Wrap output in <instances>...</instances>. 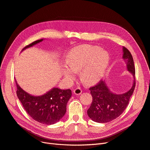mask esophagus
<instances>
[{
    "label": "esophagus",
    "instance_id": "34e87169",
    "mask_svg": "<svg viewBox=\"0 0 150 150\" xmlns=\"http://www.w3.org/2000/svg\"><path fill=\"white\" fill-rule=\"evenodd\" d=\"M82 93V90L80 88H76L74 90V93L76 95H79Z\"/></svg>",
    "mask_w": 150,
    "mask_h": 150
}]
</instances>
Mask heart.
<instances>
[{"label":"heart","instance_id":"b5f03b06","mask_svg":"<svg viewBox=\"0 0 150 150\" xmlns=\"http://www.w3.org/2000/svg\"><path fill=\"white\" fill-rule=\"evenodd\" d=\"M109 60L108 53L98 46H77L69 52L66 62L69 68L64 67L63 74L71 81L75 79V72L80 71L83 82L87 85L94 84L102 78L109 65Z\"/></svg>","mask_w":150,"mask_h":150}]
</instances>
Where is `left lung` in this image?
I'll use <instances>...</instances> for the list:
<instances>
[{"label": "left lung", "mask_w": 150, "mask_h": 150, "mask_svg": "<svg viewBox=\"0 0 150 150\" xmlns=\"http://www.w3.org/2000/svg\"><path fill=\"white\" fill-rule=\"evenodd\" d=\"M123 59L127 69L132 74L134 81L130 89L122 94H115L110 91L105 80H101L95 86L90 88L93 101L87 110L89 117L98 123L112 121L122 114L128 106L130 98L135 87V69L134 59L130 51L123 47Z\"/></svg>", "instance_id": "left-lung-1"}]
</instances>
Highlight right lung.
Segmentation results:
<instances>
[{"label":"right lung","instance_id":"1","mask_svg":"<svg viewBox=\"0 0 150 150\" xmlns=\"http://www.w3.org/2000/svg\"><path fill=\"white\" fill-rule=\"evenodd\" d=\"M43 41V39L35 41L25 47L23 50L31 47ZM16 95L22 105L31 117L38 122L51 125L62 119L66 112V106L71 96V91L53 88L41 96H33L26 93L18 85Z\"/></svg>","mask_w":150,"mask_h":150}]
</instances>
